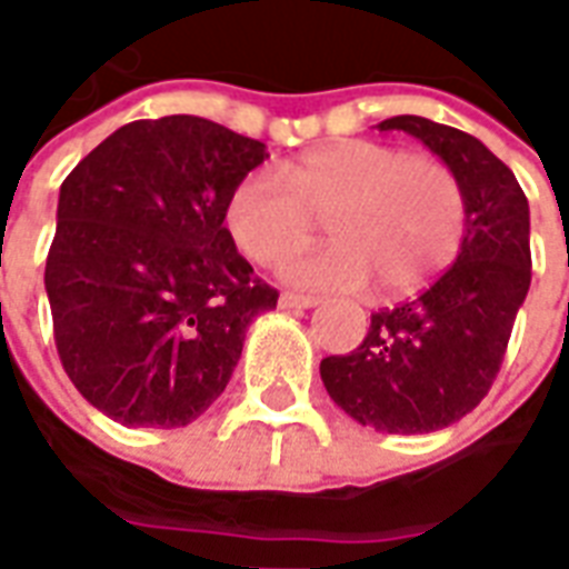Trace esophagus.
I'll return each mask as SVG.
<instances>
[{
    "label": "esophagus",
    "mask_w": 569,
    "mask_h": 569,
    "mask_svg": "<svg viewBox=\"0 0 569 569\" xmlns=\"http://www.w3.org/2000/svg\"><path fill=\"white\" fill-rule=\"evenodd\" d=\"M317 305H320V298L296 296V292H283V296H280V308L283 310H308L317 308Z\"/></svg>",
    "instance_id": "34e87169"
}]
</instances>
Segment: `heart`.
Wrapping results in <instances>:
<instances>
[{"label":"heart","mask_w":569,"mask_h":569,"mask_svg":"<svg viewBox=\"0 0 569 569\" xmlns=\"http://www.w3.org/2000/svg\"><path fill=\"white\" fill-rule=\"evenodd\" d=\"M330 222L336 240L292 257L283 280L310 292H357L375 280L408 296L463 247L466 194L448 163L371 140H341L247 173L224 200V228L256 264H277Z\"/></svg>","instance_id":"obj_1"}]
</instances>
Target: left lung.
I'll return each instance as SVG.
<instances>
[{"label": "left lung", "mask_w": 569, "mask_h": 569, "mask_svg": "<svg viewBox=\"0 0 569 569\" xmlns=\"http://www.w3.org/2000/svg\"><path fill=\"white\" fill-rule=\"evenodd\" d=\"M451 167L466 194V237L448 271L418 298L371 313L369 335L320 378L362 427L415 436L466 418L488 396L530 289V210L515 173L476 137L420 116H396Z\"/></svg>", "instance_id": "1"}]
</instances>
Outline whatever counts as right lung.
I'll return each instance as SVG.
<instances>
[{"instance_id":"add662e5","label":"right lung","mask_w":569,"mask_h":569,"mask_svg":"<svg viewBox=\"0 0 569 569\" xmlns=\"http://www.w3.org/2000/svg\"><path fill=\"white\" fill-rule=\"evenodd\" d=\"M264 142L198 116L130 121L63 179L44 289L69 381L124 427L198 420L277 308L224 228Z\"/></svg>"}]
</instances>
